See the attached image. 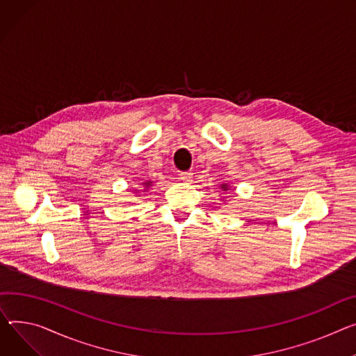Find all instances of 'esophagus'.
Segmentation results:
<instances>
[{
    "label": "esophagus",
    "mask_w": 356,
    "mask_h": 356,
    "mask_svg": "<svg viewBox=\"0 0 356 356\" xmlns=\"http://www.w3.org/2000/svg\"><path fill=\"white\" fill-rule=\"evenodd\" d=\"M179 179H180L181 181H184V183H191V181L193 180V173H192V172H181V173L179 175Z\"/></svg>",
    "instance_id": "obj_1"
}]
</instances>
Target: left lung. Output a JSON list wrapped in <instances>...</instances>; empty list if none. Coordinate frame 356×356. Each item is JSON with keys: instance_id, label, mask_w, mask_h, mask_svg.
<instances>
[{"instance_id": "obj_1", "label": "left lung", "mask_w": 356, "mask_h": 356, "mask_svg": "<svg viewBox=\"0 0 356 356\" xmlns=\"http://www.w3.org/2000/svg\"><path fill=\"white\" fill-rule=\"evenodd\" d=\"M223 188H225V191H227V188H226V186H223Z\"/></svg>"}]
</instances>
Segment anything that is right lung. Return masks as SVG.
<instances>
[{
  "label": "right lung",
  "instance_id": "add662e5",
  "mask_svg": "<svg viewBox=\"0 0 356 356\" xmlns=\"http://www.w3.org/2000/svg\"><path fill=\"white\" fill-rule=\"evenodd\" d=\"M146 184H149V183H146Z\"/></svg>",
  "mask_w": 356,
  "mask_h": 356
}]
</instances>
